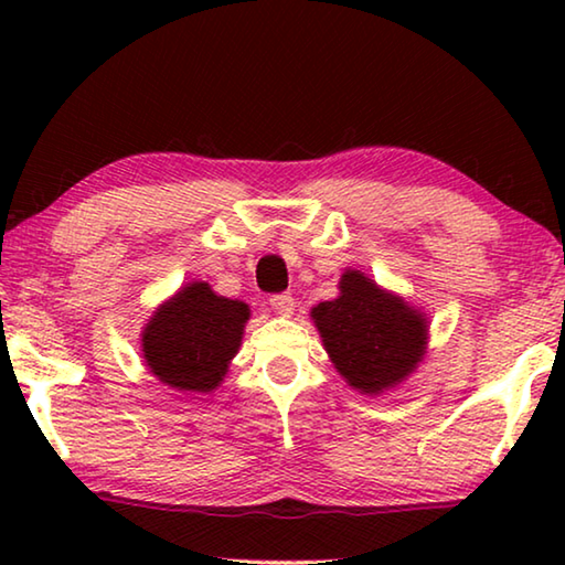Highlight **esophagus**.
Wrapping results in <instances>:
<instances>
[{
	"label": "esophagus",
	"instance_id": "1",
	"mask_svg": "<svg viewBox=\"0 0 565 565\" xmlns=\"http://www.w3.org/2000/svg\"><path fill=\"white\" fill-rule=\"evenodd\" d=\"M269 303H271V309H274L276 313H281V317H289V313H294V306H296L294 296H291L289 291L274 294L271 299H269Z\"/></svg>",
	"mask_w": 565,
	"mask_h": 565
}]
</instances>
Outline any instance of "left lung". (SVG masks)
Instances as JSON below:
<instances>
[{"label":"left lung","mask_w":565,"mask_h":565,"mask_svg":"<svg viewBox=\"0 0 565 565\" xmlns=\"http://www.w3.org/2000/svg\"><path fill=\"white\" fill-rule=\"evenodd\" d=\"M339 289L311 311L333 366L366 394L404 381L424 356L426 319L359 271L343 274Z\"/></svg>","instance_id":"1"}]
</instances>
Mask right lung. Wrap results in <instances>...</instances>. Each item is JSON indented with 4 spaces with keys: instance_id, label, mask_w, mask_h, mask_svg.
I'll return each mask as SVG.
<instances>
[{
    "instance_id": "1",
    "label": "right lung",
    "mask_w": 565,
    "mask_h": 565,
    "mask_svg": "<svg viewBox=\"0 0 565 565\" xmlns=\"http://www.w3.org/2000/svg\"><path fill=\"white\" fill-rule=\"evenodd\" d=\"M246 319V303L216 296L204 281L189 284L147 323V366L171 388L206 394L226 374Z\"/></svg>"
}]
</instances>
